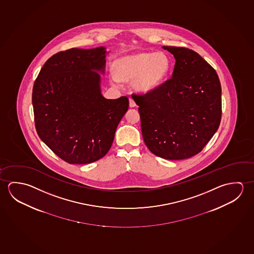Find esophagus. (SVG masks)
<instances>
[{
  "mask_svg": "<svg viewBox=\"0 0 254 254\" xmlns=\"http://www.w3.org/2000/svg\"><path fill=\"white\" fill-rule=\"evenodd\" d=\"M129 106H130L131 108L136 106V104H135V102H134L133 98H129Z\"/></svg>",
  "mask_w": 254,
  "mask_h": 254,
  "instance_id": "obj_1",
  "label": "esophagus"
}]
</instances>
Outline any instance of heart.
Segmentation results:
<instances>
[{"instance_id":"heart-1","label":"heart","mask_w":254,"mask_h":254,"mask_svg":"<svg viewBox=\"0 0 254 254\" xmlns=\"http://www.w3.org/2000/svg\"><path fill=\"white\" fill-rule=\"evenodd\" d=\"M173 66L170 57L163 51H141L127 55L114 63L116 75H113V83L120 79H133V87L141 91H147L162 83Z\"/></svg>"}]
</instances>
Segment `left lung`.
<instances>
[{
	"mask_svg": "<svg viewBox=\"0 0 254 254\" xmlns=\"http://www.w3.org/2000/svg\"><path fill=\"white\" fill-rule=\"evenodd\" d=\"M163 49L175 57L172 78L132 97L148 149L160 158L180 160L199 153L219 128L221 87L216 71L194 50Z\"/></svg>",
	"mask_w": 254,
	"mask_h": 254,
	"instance_id": "1",
	"label": "left lung"
}]
</instances>
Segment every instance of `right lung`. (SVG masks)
Instances as JSON below:
<instances>
[{
  "label": "right lung",
  "mask_w": 254,
  "mask_h": 254,
  "mask_svg": "<svg viewBox=\"0 0 254 254\" xmlns=\"http://www.w3.org/2000/svg\"><path fill=\"white\" fill-rule=\"evenodd\" d=\"M104 47L70 49L47 60L33 88L34 123L39 137L69 164H89L112 147L128 98L105 99L100 75Z\"/></svg>",
  "instance_id": "1"
}]
</instances>
